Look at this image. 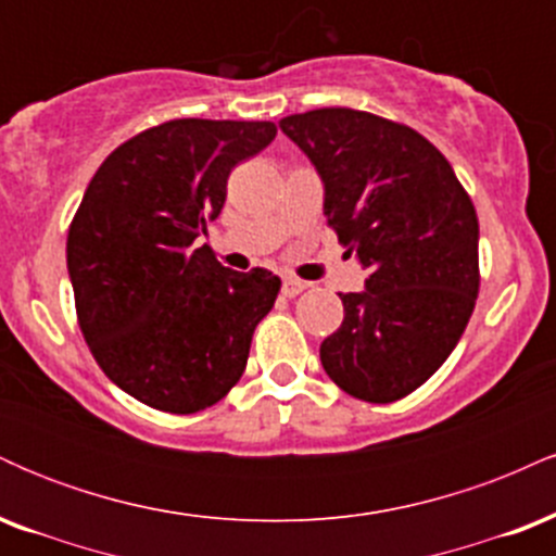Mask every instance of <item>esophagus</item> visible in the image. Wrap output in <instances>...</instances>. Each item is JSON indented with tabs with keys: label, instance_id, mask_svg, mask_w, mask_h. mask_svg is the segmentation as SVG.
Returning <instances> with one entry per match:
<instances>
[{
	"label": "esophagus",
	"instance_id": "obj_1",
	"mask_svg": "<svg viewBox=\"0 0 556 556\" xmlns=\"http://www.w3.org/2000/svg\"><path fill=\"white\" fill-rule=\"evenodd\" d=\"M305 287H308V285H305V282H300V279H285V282H282V295L285 298H295V295H300V292H303L305 290Z\"/></svg>",
	"mask_w": 556,
	"mask_h": 556
}]
</instances>
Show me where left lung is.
<instances>
[{"mask_svg": "<svg viewBox=\"0 0 556 556\" xmlns=\"http://www.w3.org/2000/svg\"><path fill=\"white\" fill-rule=\"evenodd\" d=\"M324 182V214L368 269L340 292L342 327L321 342L337 387L394 402L460 342L478 295V216L455 169L413 127L327 106L279 119Z\"/></svg>", "mask_w": 556, "mask_h": 556, "instance_id": "8db88e82", "label": "left lung"}]
</instances>
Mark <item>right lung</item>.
<instances>
[{"mask_svg":"<svg viewBox=\"0 0 556 556\" xmlns=\"http://www.w3.org/2000/svg\"><path fill=\"white\" fill-rule=\"evenodd\" d=\"M277 136L274 123L169 119L112 151L67 232L75 311L96 363L164 413L212 407L240 381L253 331L282 282L232 271L208 245L227 177Z\"/></svg>","mask_w":556,"mask_h":556,"instance_id":"add662e5","label":"right lung"}]
</instances>
